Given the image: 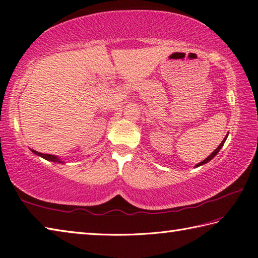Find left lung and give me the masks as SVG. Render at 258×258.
Instances as JSON below:
<instances>
[{
    "mask_svg": "<svg viewBox=\"0 0 258 258\" xmlns=\"http://www.w3.org/2000/svg\"><path fill=\"white\" fill-rule=\"evenodd\" d=\"M227 136H228V134H227V135H226V138H225V139L223 140V142H221V143H220V145L218 146V148H217V149H216V150L214 151V152H213V153H211V154H210V155L208 156V158H206V159H205V160L203 161V162H200V163H198V164H197V165H196V168H198V166H200V165H203V164H206V163H208L210 160H213V159L215 158V156L217 155V153H218V152H219V151H220V149H221V148H223V145H224V143H225V141L227 140Z\"/></svg>",
    "mask_w": 258,
    "mask_h": 258,
    "instance_id": "obj_1",
    "label": "left lung"
}]
</instances>
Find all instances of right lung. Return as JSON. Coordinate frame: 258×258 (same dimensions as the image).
Wrapping results in <instances>:
<instances>
[{
    "label": "right lung",
    "instance_id": "obj_1",
    "mask_svg": "<svg viewBox=\"0 0 258 258\" xmlns=\"http://www.w3.org/2000/svg\"><path fill=\"white\" fill-rule=\"evenodd\" d=\"M31 151H32V152H33L34 154H37V155H39V156H41V158H43V159H45V160H48V161H51V162L64 163L63 161L60 160L57 155H51V154H44V153H40V152H37V151H34V150H31Z\"/></svg>",
    "mask_w": 258,
    "mask_h": 258
}]
</instances>
